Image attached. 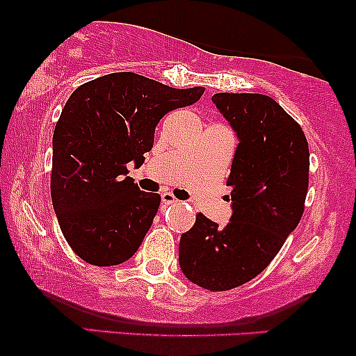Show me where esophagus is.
Segmentation results:
<instances>
[{"mask_svg": "<svg viewBox=\"0 0 356 356\" xmlns=\"http://www.w3.org/2000/svg\"><path fill=\"white\" fill-rule=\"evenodd\" d=\"M161 199H162V202L167 204V206H169V204H175V202H179L177 199L174 197V194H170V192H162V194H161Z\"/></svg>", "mask_w": 356, "mask_h": 356, "instance_id": "1", "label": "esophagus"}]
</instances>
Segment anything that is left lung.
<instances>
[{"label": "left lung", "mask_w": 356, "mask_h": 356, "mask_svg": "<svg viewBox=\"0 0 356 356\" xmlns=\"http://www.w3.org/2000/svg\"><path fill=\"white\" fill-rule=\"evenodd\" d=\"M212 104L239 144L227 186L229 222L197 214L179 243L184 276L209 291H227L256 277L296 229L308 192L309 149L301 127L261 93H216Z\"/></svg>", "instance_id": "obj_1"}]
</instances>
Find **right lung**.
<instances>
[{
	"instance_id": "add662e5",
	"label": "right lung",
	"mask_w": 356,
	"mask_h": 356,
	"mask_svg": "<svg viewBox=\"0 0 356 356\" xmlns=\"http://www.w3.org/2000/svg\"><path fill=\"white\" fill-rule=\"evenodd\" d=\"M204 90L118 72L72 93L53 132L51 202L76 256L95 266H115L136 254L161 195L138 189L127 164H144L161 118L195 104Z\"/></svg>"
}]
</instances>
